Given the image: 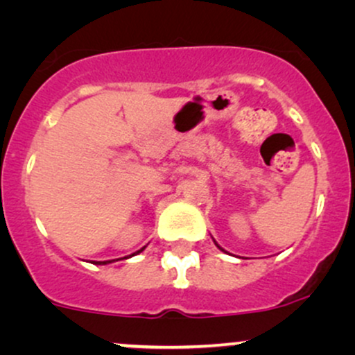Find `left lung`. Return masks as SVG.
<instances>
[{
	"label": "left lung",
	"instance_id": "obj_1",
	"mask_svg": "<svg viewBox=\"0 0 355 355\" xmlns=\"http://www.w3.org/2000/svg\"><path fill=\"white\" fill-rule=\"evenodd\" d=\"M214 243H216V241H214ZM216 245H218V243H216ZM218 248L220 249V251H224V249H223V248H220V245H218ZM224 252H226V251H224Z\"/></svg>",
	"mask_w": 355,
	"mask_h": 355
}]
</instances>
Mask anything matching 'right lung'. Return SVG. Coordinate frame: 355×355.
Instances as JSON below:
<instances>
[{
    "instance_id": "right-lung-1",
    "label": "right lung",
    "mask_w": 355,
    "mask_h": 355,
    "mask_svg": "<svg viewBox=\"0 0 355 355\" xmlns=\"http://www.w3.org/2000/svg\"><path fill=\"white\" fill-rule=\"evenodd\" d=\"M141 251H144V248L143 249H141ZM141 251H137V252H135V254H139ZM135 254H132V256H135ZM126 259H128V257H126ZM110 262H112V261H99V262H94V264H110Z\"/></svg>"
}]
</instances>
